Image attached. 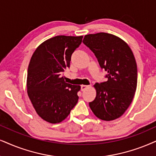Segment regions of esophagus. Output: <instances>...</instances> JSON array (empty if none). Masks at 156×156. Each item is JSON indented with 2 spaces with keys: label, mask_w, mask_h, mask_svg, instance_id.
<instances>
[{
  "label": "esophagus",
  "mask_w": 156,
  "mask_h": 156,
  "mask_svg": "<svg viewBox=\"0 0 156 156\" xmlns=\"http://www.w3.org/2000/svg\"><path fill=\"white\" fill-rule=\"evenodd\" d=\"M90 86H87V85H82L81 86H80V88H81V90L82 91H84L85 90L87 89V88L89 87Z\"/></svg>",
  "instance_id": "34e87169"
}]
</instances>
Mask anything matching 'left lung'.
Masks as SVG:
<instances>
[{"mask_svg": "<svg viewBox=\"0 0 156 156\" xmlns=\"http://www.w3.org/2000/svg\"><path fill=\"white\" fill-rule=\"evenodd\" d=\"M83 42L95 55L101 69L107 72V80L96 83V96L89 106L104 121H112L128 109L135 96L137 69L130 47L115 35L100 32L87 34Z\"/></svg>", "mask_w": 156, "mask_h": 156, "instance_id": "8db88e82", "label": "left lung"}]
</instances>
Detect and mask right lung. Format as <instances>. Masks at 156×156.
<instances>
[{
	"instance_id": "1",
	"label": "right lung",
	"mask_w": 156,
	"mask_h": 156,
	"mask_svg": "<svg viewBox=\"0 0 156 156\" xmlns=\"http://www.w3.org/2000/svg\"><path fill=\"white\" fill-rule=\"evenodd\" d=\"M83 36H56L44 41L34 51L27 72V94L35 111L50 123H60L78 100L80 86L67 83L62 73L70 67L72 54Z\"/></svg>"
}]
</instances>
